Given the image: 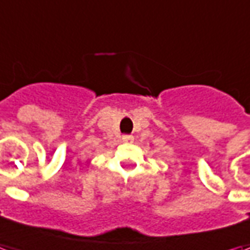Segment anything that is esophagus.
I'll list each match as a JSON object with an SVG mask.
<instances>
[{"instance_id": "obj_1", "label": "esophagus", "mask_w": 250, "mask_h": 250, "mask_svg": "<svg viewBox=\"0 0 250 250\" xmlns=\"http://www.w3.org/2000/svg\"><path fill=\"white\" fill-rule=\"evenodd\" d=\"M122 140H123V142L131 143V142H133V136H132V135H123Z\"/></svg>"}]
</instances>
